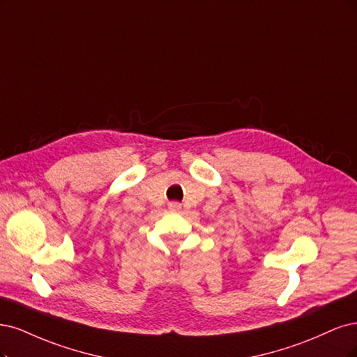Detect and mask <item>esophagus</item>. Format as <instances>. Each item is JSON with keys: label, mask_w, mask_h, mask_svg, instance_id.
Wrapping results in <instances>:
<instances>
[{"label": "esophagus", "mask_w": 357, "mask_h": 357, "mask_svg": "<svg viewBox=\"0 0 357 357\" xmlns=\"http://www.w3.org/2000/svg\"><path fill=\"white\" fill-rule=\"evenodd\" d=\"M169 209H170L172 212L181 211V203H178V202H170V203H169Z\"/></svg>", "instance_id": "34e87169"}]
</instances>
